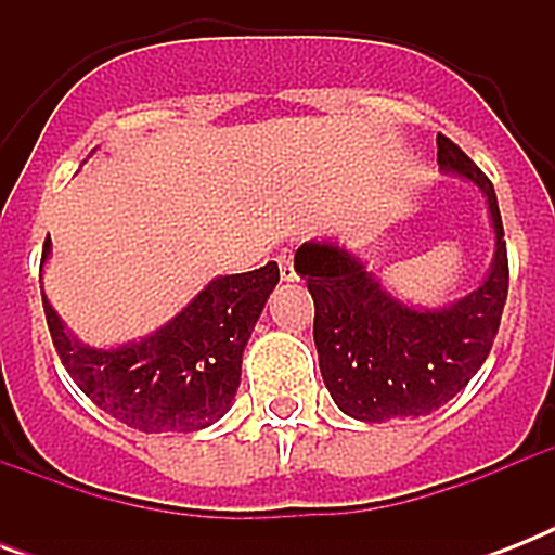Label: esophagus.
<instances>
[{
  "instance_id": "obj_1",
  "label": "esophagus",
  "mask_w": 555,
  "mask_h": 555,
  "mask_svg": "<svg viewBox=\"0 0 555 555\" xmlns=\"http://www.w3.org/2000/svg\"><path fill=\"white\" fill-rule=\"evenodd\" d=\"M276 261H279V276L285 279V282H299V273H296L294 256H291V253H282Z\"/></svg>"
}]
</instances>
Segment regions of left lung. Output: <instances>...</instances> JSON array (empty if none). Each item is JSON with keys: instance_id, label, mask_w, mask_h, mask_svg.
<instances>
[{"instance_id": "1", "label": "left lung", "mask_w": 555, "mask_h": 555, "mask_svg": "<svg viewBox=\"0 0 555 555\" xmlns=\"http://www.w3.org/2000/svg\"><path fill=\"white\" fill-rule=\"evenodd\" d=\"M443 172L481 186L495 256L478 291L443 308H414L388 294L346 247L308 242L296 270L313 296V343L334 403L365 423L423 417L449 403L490 357L507 302L509 264L499 198L466 152L438 134Z\"/></svg>"}]
</instances>
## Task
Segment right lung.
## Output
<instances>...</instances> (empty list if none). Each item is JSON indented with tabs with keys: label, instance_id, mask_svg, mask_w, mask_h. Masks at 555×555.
<instances>
[{
	"label": "right lung",
	"instance_id": "right-lung-1",
	"mask_svg": "<svg viewBox=\"0 0 555 555\" xmlns=\"http://www.w3.org/2000/svg\"><path fill=\"white\" fill-rule=\"evenodd\" d=\"M51 238L42 247V264ZM279 282V264L212 279L176 320L117 348H91L65 331L46 296V322L65 371L89 400L146 435L198 431L224 417L242 379V354L261 308Z\"/></svg>",
	"mask_w": 555,
	"mask_h": 555
}]
</instances>
